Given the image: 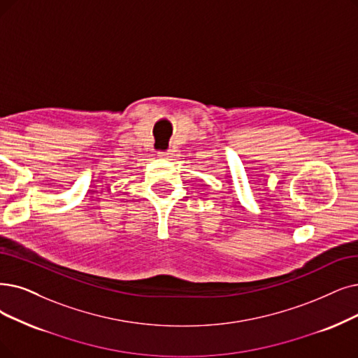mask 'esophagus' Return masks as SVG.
Segmentation results:
<instances>
[{
  "mask_svg": "<svg viewBox=\"0 0 358 358\" xmlns=\"http://www.w3.org/2000/svg\"><path fill=\"white\" fill-rule=\"evenodd\" d=\"M171 154H173V152H171L170 150H167V151H162V152H159V155L162 157V159H170V157H171Z\"/></svg>",
  "mask_w": 358,
  "mask_h": 358,
  "instance_id": "1",
  "label": "esophagus"
}]
</instances>
